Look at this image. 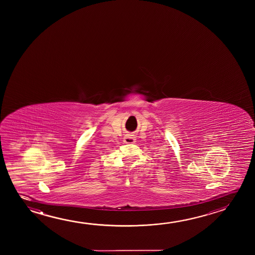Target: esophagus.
<instances>
[{
	"instance_id": "esophagus-1",
	"label": "esophagus",
	"mask_w": 255,
	"mask_h": 255,
	"mask_svg": "<svg viewBox=\"0 0 255 255\" xmlns=\"http://www.w3.org/2000/svg\"><path fill=\"white\" fill-rule=\"evenodd\" d=\"M135 141H136V137L134 134H126V136L124 137V142L126 144H132V143H135Z\"/></svg>"
}]
</instances>
